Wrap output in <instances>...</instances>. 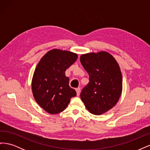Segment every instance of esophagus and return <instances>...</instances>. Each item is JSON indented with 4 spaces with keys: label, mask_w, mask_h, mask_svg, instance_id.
<instances>
[{
    "label": "esophagus",
    "mask_w": 150,
    "mask_h": 150,
    "mask_svg": "<svg viewBox=\"0 0 150 150\" xmlns=\"http://www.w3.org/2000/svg\"><path fill=\"white\" fill-rule=\"evenodd\" d=\"M76 93H77V96H79L80 94V93H81V88H78L76 89Z\"/></svg>",
    "instance_id": "esophagus-1"
}]
</instances>
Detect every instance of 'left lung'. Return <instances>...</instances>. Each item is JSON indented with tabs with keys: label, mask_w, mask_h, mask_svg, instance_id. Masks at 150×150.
I'll list each match as a JSON object with an SVG mask.
<instances>
[{
	"label": "left lung",
	"mask_w": 150,
	"mask_h": 150,
	"mask_svg": "<svg viewBox=\"0 0 150 150\" xmlns=\"http://www.w3.org/2000/svg\"><path fill=\"white\" fill-rule=\"evenodd\" d=\"M80 61L89 79L81 93V100L91 113L102 115L114 107L121 96L122 85L120 66L106 51L83 54Z\"/></svg>",
	"instance_id": "1"
}]
</instances>
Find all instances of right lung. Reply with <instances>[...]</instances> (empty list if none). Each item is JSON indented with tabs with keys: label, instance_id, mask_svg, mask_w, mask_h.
Returning <instances> with one entry per match:
<instances>
[{
	"label": "right lung",
	"instance_id": "1",
	"mask_svg": "<svg viewBox=\"0 0 150 150\" xmlns=\"http://www.w3.org/2000/svg\"><path fill=\"white\" fill-rule=\"evenodd\" d=\"M78 59V54L54 49L40 60L32 80L35 100L48 113L55 115L64 111L76 92L69 85L66 70Z\"/></svg>",
	"mask_w": 150,
	"mask_h": 150
}]
</instances>
